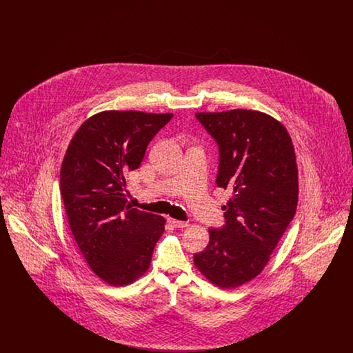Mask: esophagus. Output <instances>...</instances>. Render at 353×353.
Listing matches in <instances>:
<instances>
[{"label":"esophagus","instance_id":"obj_1","mask_svg":"<svg viewBox=\"0 0 353 353\" xmlns=\"http://www.w3.org/2000/svg\"><path fill=\"white\" fill-rule=\"evenodd\" d=\"M168 222L173 228H186L189 223L184 221H179V219H168Z\"/></svg>","mask_w":353,"mask_h":353}]
</instances>
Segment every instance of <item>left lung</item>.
I'll return each instance as SVG.
<instances>
[{
	"label": "left lung",
	"mask_w": 353,
	"mask_h": 353,
	"mask_svg": "<svg viewBox=\"0 0 353 353\" xmlns=\"http://www.w3.org/2000/svg\"><path fill=\"white\" fill-rule=\"evenodd\" d=\"M219 148V188L232 199L226 223L209 229V243L194 254L202 275L221 288L250 282L270 261L298 205V167L285 125L265 112H197Z\"/></svg>",
	"instance_id": "obj_1"
}]
</instances>
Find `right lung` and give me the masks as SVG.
Segmentation results:
<instances>
[{"instance_id": "obj_1", "label": "right lung", "mask_w": 353, "mask_h": 353, "mask_svg": "<svg viewBox=\"0 0 353 353\" xmlns=\"http://www.w3.org/2000/svg\"><path fill=\"white\" fill-rule=\"evenodd\" d=\"M173 114L103 111L72 136L61 167V194L75 242L110 285L134 283L151 266L165 219L127 203V174Z\"/></svg>"}]
</instances>
